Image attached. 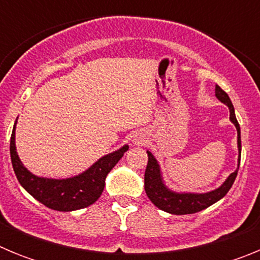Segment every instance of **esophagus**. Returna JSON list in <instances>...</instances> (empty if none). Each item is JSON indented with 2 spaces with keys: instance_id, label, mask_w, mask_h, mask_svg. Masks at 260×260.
<instances>
[{
  "instance_id": "esophagus-1",
  "label": "esophagus",
  "mask_w": 260,
  "mask_h": 260,
  "mask_svg": "<svg viewBox=\"0 0 260 260\" xmlns=\"http://www.w3.org/2000/svg\"><path fill=\"white\" fill-rule=\"evenodd\" d=\"M142 142H143V138L141 137H135L134 139H133V144H134V146H139V144H142Z\"/></svg>"
}]
</instances>
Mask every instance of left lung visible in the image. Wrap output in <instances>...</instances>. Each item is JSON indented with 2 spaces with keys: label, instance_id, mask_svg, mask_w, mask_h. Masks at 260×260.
Here are the masks:
<instances>
[{
  "label": "left lung",
  "instance_id": "left-lung-1",
  "mask_svg": "<svg viewBox=\"0 0 260 260\" xmlns=\"http://www.w3.org/2000/svg\"><path fill=\"white\" fill-rule=\"evenodd\" d=\"M215 95L220 102L224 103L229 108V119L232 121L236 128H237V147H238V165L237 169L233 173L229 174V177L222 182L221 186L217 189L208 192H178L173 191L165 185L164 178H162L161 169L158 165L155 156L147 151L148 153V164L144 173V190H146L147 197L155 204L158 210L165 211L172 215H189V213L199 212L204 208L210 207L213 203L224 198L226 192L231 190L236 177H237L238 168L241 161V128L238 125V121L236 118L234 108L232 104L228 93L222 91L217 84L215 87Z\"/></svg>",
  "mask_w": 260,
  "mask_h": 260
}]
</instances>
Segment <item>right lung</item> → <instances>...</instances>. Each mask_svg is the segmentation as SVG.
<instances>
[{"label": "right lung", "mask_w": 260, "mask_h": 260, "mask_svg": "<svg viewBox=\"0 0 260 260\" xmlns=\"http://www.w3.org/2000/svg\"><path fill=\"white\" fill-rule=\"evenodd\" d=\"M15 127L17 121L14 123L10 139V157L18 181L23 186V189L31 194L36 201L47 206L48 208L62 212L86 208L95 203L104 190L108 173L128 150V146L125 144L117 151L100 157L87 171L78 176L59 180L39 177L31 173L20 161L15 146Z\"/></svg>", "instance_id": "add662e5"}]
</instances>
